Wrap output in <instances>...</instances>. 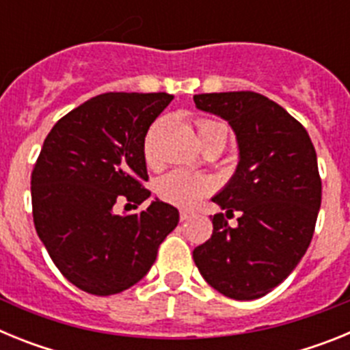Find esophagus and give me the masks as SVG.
<instances>
[{
    "instance_id": "obj_1",
    "label": "esophagus",
    "mask_w": 350,
    "mask_h": 350,
    "mask_svg": "<svg viewBox=\"0 0 350 350\" xmlns=\"http://www.w3.org/2000/svg\"><path fill=\"white\" fill-rule=\"evenodd\" d=\"M191 217H193V213H191V212H185V210H182V212H180V221H182V222L189 221Z\"/></svg>"
}]
</instances>
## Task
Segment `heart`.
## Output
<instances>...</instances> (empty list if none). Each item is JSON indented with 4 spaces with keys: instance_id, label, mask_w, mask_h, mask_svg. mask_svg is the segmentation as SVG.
<instances>
[{
    "instance_id": "heart-1",
    "label": "heart",
    "mask_w": 350,
    "mask_h": 350,
    "mask_svg": "<svg viewBox=\"0 0 350 350\" xmlns=\"http://www.w3.org/2000/svg\"><path fill=\"white\" fill-rule=\"evenodd\" d=\"M156 131L157 126H154L148 131L147 138H145V157H147L148 163H152L154 159V138H156ZM198 137H200L202 144L213 137L222 138L226 144V140H228V128L222 122H219V120L200 119L198 120ZM212 187L213 182L206 175L175 170V172L168 173V175L157 180L156 193L163 202H168L175 206H182V208H189L200 198L208 194Z\"/></svg>"
}]
</instances>
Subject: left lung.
<instances>
[{"instance_id": "1", "label": "left lung", "mask_w": 350, "mask_h": 350, "mask_svg": "<svg viewBox=\"0 0 350 350\" xmlns=\"http://www.w3.org/2000/svg\"><path fill=\"white\" fill-rule=\"evenodd\" d=\"M194 103L237 135V172L212 202L240 217L231 228L215 213L212 237L193 259L221 295L258 299L289 277L310 245L323 194L317 154L307 129L267 96L210 92Z\"/></svg>"}]
</instances>
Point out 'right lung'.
Here are the masks:
<instances>
[{
	"instance_id": "1",
	"label": "right lung",
	"mask_w": 350,
	"mask_h": 350,
	"mask_svg": "<svg viewBox=\"0 0 350 350\" xmlns=\"http://www.w3.org/2000/svg\"><path fill=\"white\" fill-rule=\"evenodd\" d=\"M166 92H107L71 110L43 142L31 173L36 233L61 273L96 296L142 280L178 224V210L154 200L113 213L119 198L144 203L150 191L145 135L170 101Z\"/></svg>"
}]
</instances>
